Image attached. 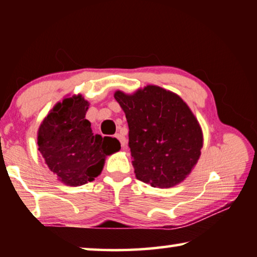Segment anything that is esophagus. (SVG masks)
<instances>
[{"label": "esophagus", "mask_w": 257, "mask_h": 257, "mask_svg": "<svg viewBox=\"0 0 257 257\" xmlns=\"http://www.w3.org/2000/svg\"><path fill=\"white\" fill-rule=\"evenodd\" d=\"M115 138L118 139V141L120 142L121 146H122V147H124V146H125V137L123 136V135H121V134H116V135H115Z\"/></svg>", "instance_id": "esophagus-1"}]
</instances>
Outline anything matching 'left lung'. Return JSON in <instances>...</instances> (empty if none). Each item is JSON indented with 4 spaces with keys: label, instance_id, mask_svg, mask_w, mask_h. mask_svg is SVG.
I'll use <instances>...</instances> for the list:
<instances>
[{
    "label": "left lung",
    "instance_id": "8db88e82",
    "mask_svg": "<svg viewBox=\"0 0 257 257\" xmlns=\"http://www.w3.org/2000/svg\"><path fill=\"white\" fill-rule=\"evenodd\" d=\"M125 113L129 149L138 180L170 188L189 175L203 146L198 121L177 94L146 86L134 95L115 92Z\"/></svg>",
    "mask_w": 257,
    "mask_h": 257
}]
</instances>
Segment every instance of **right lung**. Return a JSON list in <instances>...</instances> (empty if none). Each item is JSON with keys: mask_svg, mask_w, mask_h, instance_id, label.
I'll return each mask as SVG.
<instances>
[{"mask_svg": "<svg viewBox=\"0 0 257 257\" xmlns=\"http://www.w3.org/2000/svg\"><path fill=\"white\" fill-rule=\"evenodd\" d=\"M89 104L81 95L58 103L38 129V151L50 170L69 186H81L101 173L105 156L120 150L115 138L93 134L85 119Z\"/></svg>", "mask_w": 257, "mask_h": 257, "instance_id": "1", "label": "right lung"}]
</instances>
